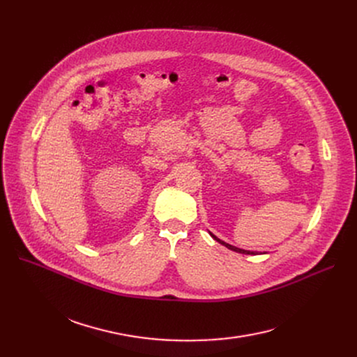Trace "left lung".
<instances>
[{
	"label": "left lung",
	"instance_id": "8db88e82",
	"mask_svg": "<svg viewBox=\"0 0 357 357\" xmlns=\"http://www.w3.org/2000/svg\"><path fill=\"white\" fill-rule=\"evenodd\" d=\"M210 233V236L214 238V240H217L218 243H221L222 246H226L227 249H230V250H233V252H237V253H243V255H257V252H250V250H243V249H238V248H236V246H231V245H229V243H226V241H222V240H220L217 236H214L211 231H208Z\"/></svg>",
	"mask_w": 357,
	"mask_h": 357
}]
</instances>
